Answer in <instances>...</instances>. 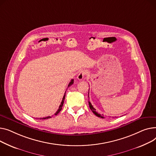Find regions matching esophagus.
<instances>
[{"label":"esophagus","instance_id":"esophagus-1","mask_svg":"<svg viewBox=\"0 0 156 156\" xmlns=\"http://www.w3.org/2000/svg\"><path fill=\"white\" fill-rule=\"evenodd\" d=\"M86 74H87L86 71H85V70H81V71L79 72V75L77 76V79H78L79 80H82V79H83L84 78V77H85V76L86 75Z\"/></svg>","mask_w":156,"mask_h":156}]
</instances>
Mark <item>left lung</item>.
<instances>
[{"label": "left lung", "mask_w": 156, "mask_h": 156, "mask_svg": "<svg viewBox=\"0 0 156 156\" xmlns=\"http://www.w3.org/2000/svg\"><path fill=\"white\" fill-rule=\"evenodd\" d=\"M88 97H89V96H88ZM89 108H90V109H91V111H92L93 112V113L95 115H96L97 116H98V117H100V118H104V116H103V115H100L99 113H98V112H96V109L93 106V105H91V103H90V101H89Z\"/></svg>", "instance_id": "obj_1"}]
</instances>
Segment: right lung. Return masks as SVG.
Wrapping results in <instances>:
<instances>
[{"mask_svg":"<svg viewBox=\"0 0 156 156\" xmlns=\"http://www.w3.org/2000/svg\"><path fill=\"white\" fill-rule=\"evenodd\" d=\"M73 83H74V79H72L71 80H70V83L69 84V85H68V87H70L71 85H72L73 84ZM66 96V94H64V96H63V99H62V102H61V104H60V105L59 106V108H58V109L57 110V112L54 114V115H57L61 110H62V106H63V103H64V99H65V97ZM51 116H47V117H44V118H40L39 120H44V119H48V118H50Z\"/></svg>","mask_w":156,"mask_h":156,"instance_id":"right-lung-1","label":"right lung"}]
</instances>
